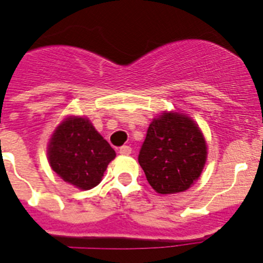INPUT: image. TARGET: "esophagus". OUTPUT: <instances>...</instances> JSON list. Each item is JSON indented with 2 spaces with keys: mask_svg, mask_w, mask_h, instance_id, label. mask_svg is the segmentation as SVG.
I'll list each match as a JSON object with an SVG mask.
<instances>
[{
  "mask_svg": "<svg viewBox=\"0 0 263 263\" xmlns=\"http://www.w3.org/2000/svg\"><path fill=\"white\" fill-rule=\"evenodd\" d=\"M132 149L131 146H128V145H123V146L119 147V153H121L122 155H129L131 154Z\"/></svg>",
  "mask_w": 263,
  "mask_h": 263,
  "instance_id": "34e87169",
  "label": "esophagus"
}]
</instances>
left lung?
I'll return each mask as SVG.
<instances>
[{"instance_id": "8db88e82", "label": "left lung", "mask_w": 263, "mask_h": 263, "mask_svg": "<svg viewBox=\"0 0 263 263\" xmlns=\"http://www.w3.org/2000/svg\"><path fill=\"white\" fill-rule=\"evenodd\" d=\"M207 158L204 137L183 114L163 113L147 128L139 163L159 194L185 191L202 173Z\"/></svg>"}]
</instances>
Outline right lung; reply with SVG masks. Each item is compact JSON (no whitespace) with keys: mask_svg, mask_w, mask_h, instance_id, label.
<instances>
[{"mask_svg":"<svg viewBox=\"0 0 263 263\" xmlns=\"http://www.w3.org/2000/svg\"><path fill=\"white\" fill-rule=\"evenodd\" d=\"M116 152L86 118H68L48 145L50 165L64 181L82 190L99 185Z\"/></svg>","mask_w":263,"mask_h":263,"instance_id":"obj_1","label":"right lung"}]
</instances>
